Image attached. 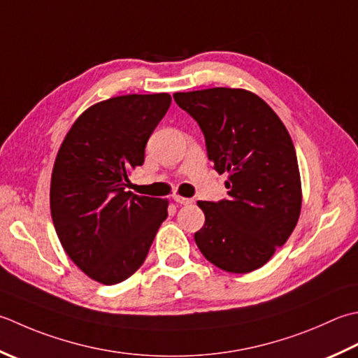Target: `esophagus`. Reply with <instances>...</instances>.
Masks as SVG:
<instances>
[{
  "mask_svg": "<svg viewBox=\"0 0 358 358\" xmlns=\"http://www.w3.org/2000/svg\"><path fill=\"white\" fill-rule=\"evenodd\" d=\"M173 201H177L178 205H191V203L194 201L192 199H187V197H181V195H173Z\"/></svg>",
  "mask_w": 358,
  "mask_h": 358,
  "instance_id": "1",
  "label": "esophagus"
}]
</instances>
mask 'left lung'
Returning <instances> with one entry per match:
<instances>
[{
  "instance_id": "obj_1",
  "label": "left lung",
  "mask_w": 358,
  "mask_h": 358,
  "mask_svg": "<svg viewBox=\"0 0 358 358\" xmlns=\"http://www.w3.org/2000/svg\"><path fill=\"white\" fill-rule=\"evenodd\" d=\"M205 135L214 169L228 172V199L199 201L194 234L209 262L229 273L261 268L295 229L303 194L295 145L267 102L241 88L175 93Z\"/></svg>"
}]
</instances>
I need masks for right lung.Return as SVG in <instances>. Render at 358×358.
<instances>
[{
  "instance_id": "right-lung-1",
  "label": "right lung",
  "mask_w": 358,
  "mask_h": 358,
  "mask_svg": "<svg viewBox=\"0 0 358 358\" xmlns=\"http://www.w3.org/2000/svg\"><path fill=\"white\" fill-rule=\"evenodd\" d=\"M171 102L167 93L97 102L59 149L49 192L55 233L77 267L101 284L122 282L141 267L167 217L169 201L125 189Z\"/></svg>"
}]
</instances>
